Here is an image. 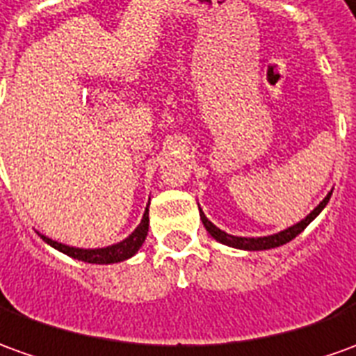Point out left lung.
<instances>
[{
    "mask_svg": "<svg viewBox=\"0 0 356 356\" xmlns=\"http://www.w3.org/2000/svg\"><path fill=\"white\" fill-rule=\"evenodd\" d=\"M330 197H332V192L327 193V195L323 197V202L320 203L306 219L300 220V222H296V225L289 227L286 230H281V232H277V234H271V236H259V238H244V236H232V234H227L225 230L217 229V227L203 215L202 209H200V217H202L203 227L207 229V232H209L211 236L217 240V242H220V244H227V246H232V248L240 250H252V252H254V250H269L277 248V246H283L286 242H291L293 238H296V236H298V234H300V232H302L320 213H322L323 207L330 202Z\"/></svg>",
    "mask_w": 356,
    "mask_h": 356,
    "instance_id": "8db88e82",
    "label": "left lung"
}]
</instances>
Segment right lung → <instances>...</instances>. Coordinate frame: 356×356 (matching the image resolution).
<instances>
[{"mask_svg":"<svg viewBox=\"0 0 356 356\" xmlns=\"http://www.w3.org/2000/svg\"><path fill=\"white\" fill-rule=\"evenodd\" d=\"M147 232H149V209H145L143 219L139 222V227H137L126 240H122V242H118V244H112V246H108V248H71V246L60 244V242L48 238V236H42V240L44 242H48V244L54 246L56 250L63 252V254L75 257V259H81V261H87V264H116V261H124L127 257H131L137 250L141 248V244H143L147 238Z\"/></svg>","mask_w":356,"mask_h":356,"instance_id":"add662e5","label":"right lung"}]
</instances>
